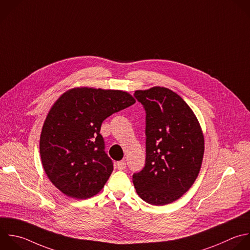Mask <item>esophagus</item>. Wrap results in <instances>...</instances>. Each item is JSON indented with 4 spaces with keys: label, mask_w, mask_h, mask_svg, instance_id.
<instances>
[{
    "label": "esophagus",
    "mask_w": 250,
    "mask_h": 250,
    "mask_svg": "<svg viewBox=\"0 0 250 250\" xmlns=\"http://www.w3.org/2000/svg\"><path fill=\"white\" fill-rule=\"evenodd\" d=\"M116 166H117V169L118 170H124L126 168V162L124 160H121V161H118L116 163Z\"/></svg>",
    "instance_id": "1"
}]
</instances>
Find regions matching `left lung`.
<instances>
[{"label": "left lung", "instance_id": "left-lung-1", "mask_svg": "<svg viewBox=\"0 0 250 250\" xmlns=\"http://www.w3.org/2000/svg\"><path fill=\"white\" fill-rule=\"evenodd\" d=\"M146 111V163L133 174L139 196L152 205L180 198L194 183L203 158L204 138L186 102L173 91H136Z\"/></svg>", "mask_w": 250, "mask_h": 250}]
</instances>
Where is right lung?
Here are the masks:
<instances>
[{
  "instance_id": "add662e5",
  "label": "right lung",
  "mask_w": 250,
  "mask_h": 250,
  "mask_svg": "<svg viewBox=\"0 0 250 250\" xmlns=\"http://www.w3.org/2000/svg\"><path fill=\"white\" fill-rule=\"evenodd\" d=\"M136 101L126 92L77 88L51 108L40 137V154L51 182L67 196L97 194L113 171L101 126L104 119Z\"/></svg>"
}]
</instances>
